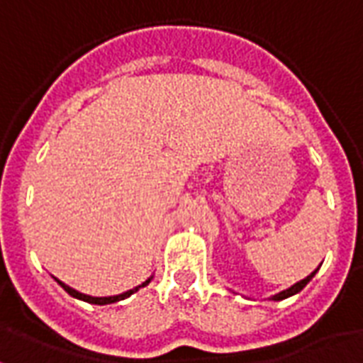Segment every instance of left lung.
Here are the masks:
<instances>
[{"instance_id": "1", "label": "left lung", "mask_w": 363, "mask_h": 363, "mask_svg": "<svg viewBox=\"0 0 363 363\" xmlns=\"http://www.w3.org/2000/svg\"><path fill=\"white\" fill-rule=\"evenodd\" d=\"M317 270H319V268H317ZM317 270H315V272H317ZM315 272H311L309 276H307V278H303V280H299L297 284H294L291 288L284 289V291H280V294L272 296L270 299H272V301H281V299H286V297H291V296H296V294H299V291H301V289H303L305 286H307V284L311 281V278L315 276Z\"/></svg>"}]
</instances>
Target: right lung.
I'll return each mask as SVG.
<instances>
[{
	"label": "right lung",
	"mask_w": 363,
	"mask_h": 363,
	"mask_svg": "<svg viewBox=\"0 0 363 363\" xmlns=\"http://www.w3.org/2000/svg\"><path fill=\"white\" fill-rule=\"evenodd\" d=\"M151 278H153V276H151ZM151 278H147V280L143 281L142 286H138V288L128 289V291H124V294H118V296H108V297L87 296V294H82V291H77V289L69 288L67 284H64V281H60L58 278H54V280L58 281L60 286L66 289L69 296L75 297V299H82V301H87V303H95V305H108V303H116V301H120V299H126V297H130V296H132V294H135V291H138V289H140V288H143V286H147V284H150V281H151Z\"/></svg>",
	"instance_id": "1"
}]
</instances>
